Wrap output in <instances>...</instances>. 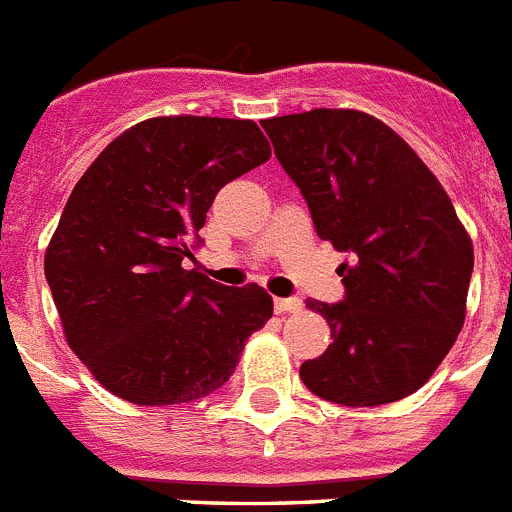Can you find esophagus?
Returning <instances> with one entry per match:
<instances>
[{"mask_svg": "<svg viewBox=\"0 0 512 512\" xmlns=\"http://www.w3.org/2000/svg\"><path fill=\"white\" fill-rule=\"evenodd\" d=\"M275 314H291V311L301 309V299H275Z\"/></svg>", "mask_w": 512, "mask_h": 512, "instance_id": "1", "label": "esophagus"}]
</instances>
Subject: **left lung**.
I'll return each instance as SVG.
<instances>
[{
	"label": "left lung",
	"instance_id": "8db88e82",
	"mask_svg": "<svg viewBox=\"0 0 512 512\" xmlns=\"http://www.w3.org/2000/svg\"><path fill=\"white\" fill-rule=\"evenodd\" d=\"M299 185L317 237L348 252L345 299H306L330 324L306 389L345 407L410 397L441 366L466 319L474 247L438 177L373 115L317 108L262 121Z\"/></svg>",
	"mask_w": 512,
	"mask_h": 512
}]
</instances>
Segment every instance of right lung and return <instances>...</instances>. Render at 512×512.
Masks as SVG:
<instances>
[{
    "label": "right lung",
    "instance_id": "add662e5",
    "mask_svg": "<svg viewBox=\"0 0 512 512\" xmlns=\"http://www.w3.org/2000/svg\"><path fill=\"white\" fill-rule=\"evenodd\" d=\"M268 159L255 121L162 115L123 131L79 177L43 268L69 348L115 397H208L273 317L265 288L182 265L216 193Z\"/></svg>",
    "mask_w": 512,
    "mask_h": 512
}]
</instances>
